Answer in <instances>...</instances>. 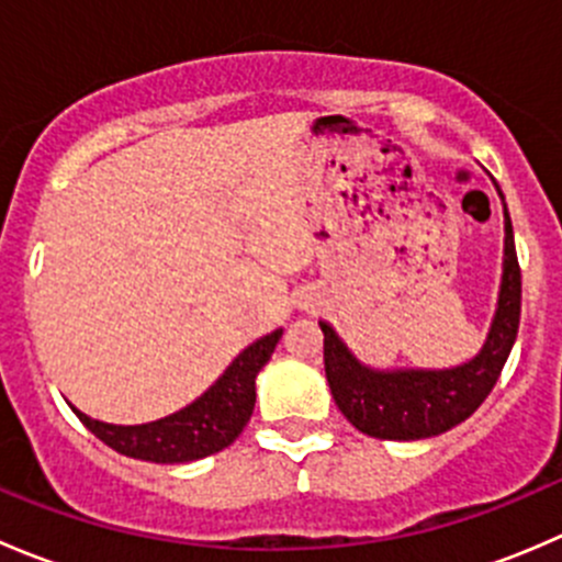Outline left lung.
<instances>
[{"instance_id": "1", "label": "left lung", "mask_w": 562, "mask_h": 562, "mask_svg": "<svg viewBox=\"0 0 562 562\" xmlns=\"http://www.w3.org/2000/svg\"><path fill=\"white\" fill-rule=\"evenodd\" d=\"M497 187V184H495ZM503 201V274L497 307L484 345L473 359L446 370L396 367L381 370L353 356L331 323H321L323 364L334 402L359 432L381 440H424L443 435L479 411L506 367L517 342L519 310H522V274L514 247V228Z\"/></svg>"}]
</instances>
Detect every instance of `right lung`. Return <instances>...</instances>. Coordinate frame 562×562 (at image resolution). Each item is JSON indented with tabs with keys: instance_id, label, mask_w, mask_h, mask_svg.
I'll list each match as a JSON object with an SVG mask.
<instances>
[{
	"instance_id": "right-lung-1",
	"label": "right lung",
	"mask_w": 562,
	"mask_h": 562,
	"mask_svg": "<svg viewBox=\"0 0 562 562\" xmlns=\"http://www.w3.org/2000/svg\"><path fill=\"white\" fill-rule=\"evenodd\" d=\"M280 337L282 328H274L255 339L198 400L157 422L105 424L81 413L76 405L70 407L89 432L124 457L157 464H181L212 457L228 449L247 427L255 407V378L271 359Z\"/></svg>"
}]
</instances>
